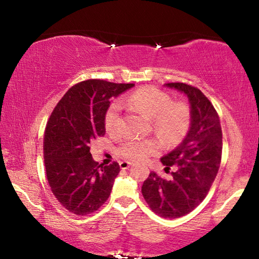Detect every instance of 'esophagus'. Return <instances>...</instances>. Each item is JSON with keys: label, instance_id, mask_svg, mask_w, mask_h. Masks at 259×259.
Masks as SVG:
<instances>
[{"label": "esophagus", "instance_id": "obj_1", "mask_svg": "<svg viewBox=\"0 0 259 259\" xmlns=\"http://www.w3.org/2000/svg\"><path fill=\"white\" fill-rule=\"evenodd\" d=\"M131 162H129V161H121L120 162V168L121 169H128L130 166H131Z\"/></svg>", "mask_w": 259, "mask_h": 259}]
</instances>
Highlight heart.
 Here are the masks:
<instances>
[{
  "mask_svg": "<svg viewBox=\"0 0 259 259\" xmlns=\"http://www.w3.org/2000/svg\"><path fill=\"white\" fill-rule=\"evenodd\" d=\"M122 103L137 112L152 118L153 128L168 144L181 141L189 129L191 113L188 104L184 101H172L166 91L156 87H144L124 98ZM104 125L110 135H119L122 131L121 106L111 103L104 115ZM161 149L156 139L129 138L120 147L121 156L130 161H142Z\"/></svg>",
  "mask_w": 259,
  "mask_h": 259,
  "instance_id": "heart-1",
  "label": "heart"
}]
</instances>
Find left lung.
<instances>
[{
  "label": "left lung",
  "mask_w": 259,
  "mask_h": 259,
  "mask_svg": "<svg viewBox=\"0 0 259 259\" xmlns=\"http://www.w3.org/2000/svg\"><path fill=\"white\" fill-rule=\"evenodd\" d=\"M166 87L184 92L190 103V129L184 141L161 158L166 180L150 172L141 192L148 206L158 216L183 217L205 199L221 167L223 133L219 115L209 99L196 87L171 82Z\"/></svg>",
  "instance_id": "left-lung-1"
}]
</instances>
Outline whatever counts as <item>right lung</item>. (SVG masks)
<instances>
[{"mask_svg":"<svg viewBox=\"0 0 259 259\" xmlns=\"http://www.w3.org/2000/svg\"><path fill=\"white\" fill-rule=\"evenodd\" d=\"M134 83L90 79L71 87L48 120L43 157L52 194L69 212L78 216L98 210L110 196L120 171L92 159L91 142L106 135L104 115L110 99Z\"/></svg>","mask_w":259,"mask_h":259,"instance_id":"add662e5","label":"right lung"}]
</instances>
